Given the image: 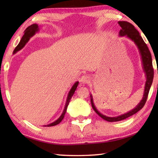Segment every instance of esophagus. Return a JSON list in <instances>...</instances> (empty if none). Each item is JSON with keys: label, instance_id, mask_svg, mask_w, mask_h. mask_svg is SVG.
<instances>
[{"label": "esophagus", "instance_id": "1", "mask_svg": "<svg viewBox=\"0 0 158 158\" xmlns=\"http://www.w3.org/2000/svg\"><path fill=\"white\" fill-rule=\"evenodd\" d=\"M80 81L81 82L82 84H89L90 81V78L89 75L87 74H85V75H83L81 77V79H80Z\"/></svg>", "mask_w": 158, "mask_h": 158}]
</instances>
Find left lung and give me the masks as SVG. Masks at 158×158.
I'll return each instance as SVG.
<instances>
[{"label":"left lung","instance_id":"left-lung-1","mask_svg":"<svg viewBox=\"0 0 158 158\" xmlns=\"http://www.w3.org/2000/svg\"><path fill=\"white\" fill-rule=\"evenodd\" d=\"M118 24L121 27V31L119 32V36L123 37L125 36L127 38H129L131 40L135 42L136 46L137 47L139 52L141 63H142V68L143 69L144 73H145L146 81L145 84V87H144V92L142 98V100L140 101V102L136 106V107L134 108L132 110L127 112L124 114L120 115L116 117H109L106 116L105 115H103L99 111L97 108L95 107L93 102V99L92 95H90V102H91V105L96 113H97L99 116L101 118H102L104 120L109 122H116L120 121L122 120H124L127 118L132 116L135 114L137 113L139 111L143 108V106L145 105L147 98H148V95L149 93V90L151 89V86L153 83V75H154V71L153 68V64H152V57L151 52L148 49V47H147L146 44L143 40L142 37L140 36L139 33L136 29L132 24L130 23L127 22V21H118Z\"/></svg>","mask_w":158,"mask_h":158}]
</instances>
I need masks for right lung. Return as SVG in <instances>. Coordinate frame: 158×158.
<instances>
[{
  "label": "right lung",
  "instance_id": "obj_1",
  "mask_svg": "<svg viewBox=\"0 0 158 158\" xmlns=\"http://www.w3.org/2000/svg\"><path fill=\"white\" fill-rule=\"evenodd\" d=\"M39 31H40L39 26H38V24H37V23H33V24H32L30 26H28V27L25 30L24 35H23L22 38L21 39L20 42L19 43V44L17 45V47L15 48L14 52H13V54H15L16 53L18 52L19 51H20L21 49H22V48H23V47L25 46L26 44L29 41V40H30L33 35H35L36 33L39 32ZM78 84H79V81H76L74 84V85H73V87L71 88L70 90L69 91L68 97H67V100H66V103H65V108H64L63 113H62V114L60 115V116L58 118L56 121H55L54 122H53L50 124H48L47 125H44V127L54 126V125H56L58 124H59L62 121V120L63 119L64 116H65V114L66 113L67 108H68V106L69 105V101H70L72 97H73L74 92H75L77 88V86H78Z\"/></svg>",
  "mask_w": 158,
  "mask_h": 158
}]
</instances>
